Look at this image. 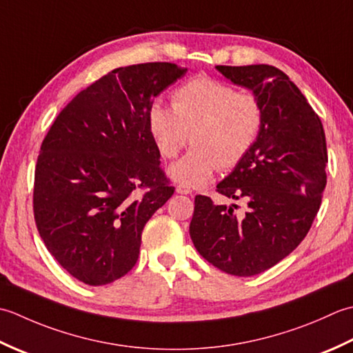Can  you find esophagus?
<instances>
[{
  "instance_id": "34e87169",
  "label": "esophagus",
  "mask_w": 353,
  "mask_h": 353,
  "mask_svg": "<svg viewBox=\"0 0 353 353\" xmlns=\"http://www.w3.org/2000/svg\"><path fill=\"white\" fill-rule=\"evenodd\" d=\"M176 193H179V195H190L192 189H190L189 185H185V184H178L176 185Z\"/></svg>"
}]
</instances>
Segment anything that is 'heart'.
I'll return each instance as SVG.
<instances>
[{"instance_id":"b5f03b06","label":"heart","mask_w":353,"mask_h":353,"mask_svg":"<svg viewBox=\"0 0 353 353\" xmlns=\"http://www.w3.org/2000/svg\"><path fill=\"white\" fill-rule=\"evenodd\" d=\"M148 120L164 158H175L192 134L195 148L170 168V176L185 185H203L216 169H233L247 157L263 126V108L253 94L199 76L178 86L172 108L150 106Z\"/></svg>"}]
</instances>
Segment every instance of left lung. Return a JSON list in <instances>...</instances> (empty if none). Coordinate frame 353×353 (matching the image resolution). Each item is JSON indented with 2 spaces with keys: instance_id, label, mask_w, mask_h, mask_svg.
<instances>
[{
  "instance_id": "obj_1",
  "label": "left lung",
  "mask_w": 353,
  "mask_h": 353,
  "mask_svg": "<svg viewBox=\"0 0 353 353\" xmlns=\"http://www.w3.org/2000/svg\"><path fill=\"white\" fill-rule=\"evenodd\" d=\"M234 85L253 91L263 108L254 146L216 185L239 205L195 196L190 237L198 253L232 276L274 267L305 239L326 187L327 150L321 120L283 71L272 65H216Z\"/></svg>"
}]
</instances>
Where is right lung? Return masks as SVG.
<instances>
[{
  "mask_svg": "<svg viewBox=\"0 0 353 353\" xmlns=\"http://www.w3.org/2000/svg\"><path fill=\"white\" fill-rule=\"evenodd\" d=\"M185 71L170 62L112 70L63 108L42 141L36 227L50 254L86 285H108L134 268L143 228L174 195L148 114Z\"/></svg>",
  "mask_w": 353,
  "mask_h": 353,
  "instance_id": "obj_1",
  "label": "right lung"
}]
</instances>
